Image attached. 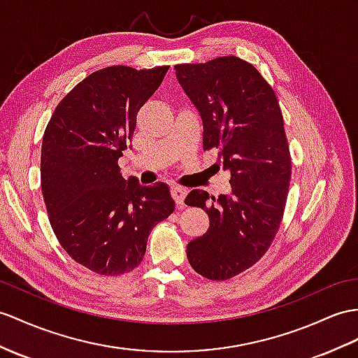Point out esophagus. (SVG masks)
Masks as SVG:
<instances>
[{
  "label": "esophagus",
  "mask_w": 358,
  "mask_h": 358,
  "mask_svg": "<svg viewBox=\"0 0 358 358\" xmlns=\"http://www.w3.org/2000/svg\"><path fill=\"white\" fill-rule=\"evenodd\" d=\"M187 193H188V191L185 188H182V187H173L171 188V196L174 199V202L178 203V206L184 205V200H185Z\"/></svg>",
  "instance_id": "34e87169"
}]
</instances>
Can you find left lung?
Segmentation results:
<instances>
[{
  "mask_svg": "<svg viewBox=\"0 0 358 358\" xmlns=\"http://www.w3.org/2000/svg\"><path fill=\"white\" fill-rule=\"evenodd\" d=\"M174 69L202 118L203 149H217L232 187L217 199L189 191L185 203L206 211L209 228L188 243L187 257L199 275L229 280L254 266L280 229L292 176L282 113L272 86L240 57Z\"/></svg>",
  "mask_w": 358,
  "mask_h": 358,
  "instance_id": "1",
  "label": "left lung"
}]
</instances>
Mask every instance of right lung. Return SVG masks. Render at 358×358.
I'll return each mask as SVG.
<instances>
[{
    "label": "right lung",
    "instance_id": "1",
    "mask_svg": "<svg viewBox=\"0 0 358 358\" xmlns=\"http://www.w3.org/2000/svg\"><path fill=\"white\" fill-rule=\"evenodd\" d=\"M167 71L99 69L65 95L43 134L41 187L50 224L66 254L99 275L132 272L152 229L174 211L167 184L143 187L118 167L138 110Z\"/></svg>",
    "mask_w": 358,
    "mask_h": 358
}]
</instances>
